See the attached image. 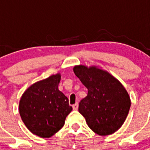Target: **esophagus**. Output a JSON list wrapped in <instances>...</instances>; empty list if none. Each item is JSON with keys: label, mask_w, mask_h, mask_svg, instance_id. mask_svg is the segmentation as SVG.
<instances>
[{"label": "esophagus", "mask_w": 150, "mask_h": 150, "mask_svg": "<svg viewBox=\"0 0 150 150\" xmlns=\"http://www.w3.org/2000/svg\"><path fill=\"white\" fill-rule=\"evenodd\" d=\"M72 107H73V110H77L78 108H79V103H75V104L72 106Z\"/></svg>", "instance_id": "esophagus-1"}]
</instances>
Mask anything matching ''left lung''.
Masks as SVG:
<instances>
[{"label":"left lung","instance_id":"left-lung-1","mask_svg":"<svg viewBox=\"0 0 150 150\" xmlns=\"http://www.w3.org/2000/svg\"><path fill=\"white\" fill-rule=\"evenodd\" d=\"M74 73L88 89L79 105V111L97 135H111L121 128L131 107L124 86L107 71L96 66L76 65Z\"/></svg>","mask_w":150,"mask_h":150}]
</instances>
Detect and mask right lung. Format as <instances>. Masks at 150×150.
I'll return each instance as SVG.
<instances>
[{"label":"right lung","instance_id":"1","mask_svg":"<svg viewBox=\"0 0 150 150\" xmlns=\"http://www.w3.org/2000/svg\"><path fill=\"white\" fill-rule=\"evenodd\" d=\"M61 74L35 82L22 94L19 114L23 123L33 134L50 138L64 125L72 110L68 99L58 89Z\"/></svg>","mask_w":150,"mask_h":150}]
</instances>
